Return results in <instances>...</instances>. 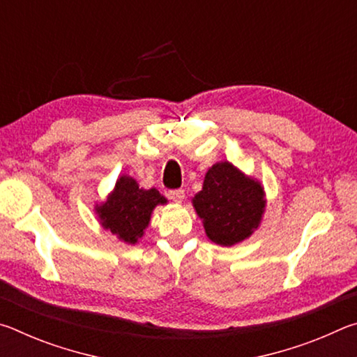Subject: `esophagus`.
<instances>
[{
    "mask_svg": "<svg viewBox=\"0 0 357 357\" xmlns=\"http://www.w3.org/2000/svg\"><path fill=\"white\" fill-rule=\"evenodd\" d=\"M184 195H185V193H184L183 189H176V190L168 192V198H170V200H173L174 203H183Z\"/></svg>",
    "mask_w": 357,
    "mask_h": 357,
    "instance_id": "34e87169",
    "label": "esophagus"
}]
</instances>
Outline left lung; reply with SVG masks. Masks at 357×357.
I'll return each mask as SVG.
<instances>
[{
    "label": "left lung",
    "mask_w": 357,
    "mask_h": 357,
    "mask_svg": "<svg viewBox=\"0 0 357 357\" xmlns=\"http://www.w3.org/2000/svg\"><path fill=\"white\" fill-rule=\"evenodd\" d=\"M266 203L263 184L228 160L208 168L202 190L192 198L206 236L222 247L249 239L261 225Z\"/></svg>",
    "instance_id": "8db88e82"
}]
</instances>
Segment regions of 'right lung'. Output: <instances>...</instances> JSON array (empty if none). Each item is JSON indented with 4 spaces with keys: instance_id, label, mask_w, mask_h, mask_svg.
Wrapping results in <instances>:
<instances>
[{
    "instance_id": "add662e5",
    "label": "right lung",
    "mask_w": 357,
    "mask_h": 357,
    "mask_svg": "<svg viewBox=\"0 0 357 357\" xmlns=\"http://www.w3.org/2000/svg\"><path fill=\"white\" fill-rule=\"evenodd\" d=\"M168 200L155 187L143 189L129 174H121L104 202L94 204L102 228L114 234L121 243L135 245L149 227L153 211Z\"/></svg>"
}]
</instances>
